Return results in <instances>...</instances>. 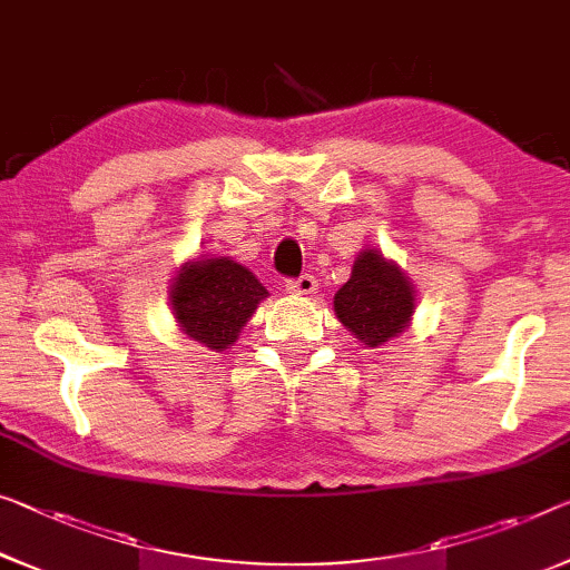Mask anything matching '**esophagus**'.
<instances>
[{
  "label": "esophagus",
  "mask_w": 570,
  "mask_h": 570,
  "mask_svg": "<svg viewBox=\"0 0 570 570\" xmlns=\"http://www.w3.org/2000/svg\"><path fill=\"white\" fill-rule=\"evenodd\" d=\"M315 287H318V283H315L313 275H301L295 279H287L285 291L291 295H311V293H315Z\"/></svg>",
  "instance_id": "34e87169"
}]
</instances>
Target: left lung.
<instances>
[{
	"label": "left lung",
	"mask_w": 570,
	"mask_h": 570,
	"mask_svg": "<svg viewBox=\"0 0 570 570\" xmlns=\"http://www.w3.org/2000/svg\"><path fill=\"white\" fill-rule=\"evenodd\" d=\"M334 311L354 338L376 348L405 331L415 313V287L382 252L364 249L348 283L334 297Z\"/></svg>",
	"instance_id": "8db88e82"
}]
</instances>
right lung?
Here are the masks:
<instances>
[{
	"instance_id": "add662e5",
	"label": "right lung",
	"mask_w": 570,
	"mask_h": 570,
	"mask_svg": "<svg viewBox=\"0 0 570 570\" xmlns=\"http://www.w3.org/2000/svg\"><path fill=\"white\" fill-rule=\"evenodd\" d=\"M267 291L259 279L229 257L186 262L170 285V305L188 338L212 352L229 348Z\"/></svg>"
}]
</instances>
